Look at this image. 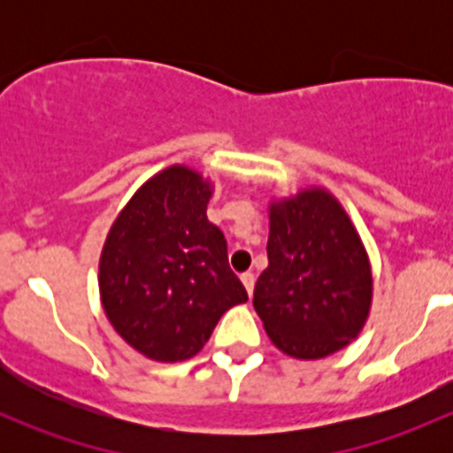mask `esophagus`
I'll use <instances>...</instances> for the list:
<instances>
[{"instance_id":"esophagus-1","label":"esophagus","mask_w":453,"mask_h":453,"mask_svg":"<svg viewBox=\"0 0 453 453\" xmlns=\"http://www.w3.org/2000/svg\"><path fill=\"white\" fill-rule=\"evenodd\" d=\"M241 282H243V285H245V289H248V294L252 296V294H254V282H256L254 273H243V276H241Z\"/></svg>"}]
</instances>
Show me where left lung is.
<instances>
[{
	"label": "left lung",
	"mask_w": 453,
	"mask_h": 453,
	"mask_svg": "<svg viewBox=\"0 0 453 453\" xmlns=\"http://www.w3.org/2000/svg\"><path fill=\"white\" fill-rule=\"evenodd\" d=\"M267 258L254 309L282 353L319 359L357 337L372 276L353 223L331 195L313 188L272 203Z\"/></svg>",
	"instance_id": "1"
}]
</instances>
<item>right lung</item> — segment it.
<instances>
[{"label":"right lung","mask_w":453,"mask_h":453,"mask_svg":"<svg viewBox=\"0 0 453 453\" xmlns=\"http://www.w3.org/2000/svg\"><path fill=\"white\" fill-rule=\"evenodd\" d=\"M210 195L190 168L157 173L116 219L100 256L109 322L155 362L197 355L219 318L248 300L227 263L226 236L205 217Z\"/></svg>","instance_id":"obj_1"}]
</instances>
